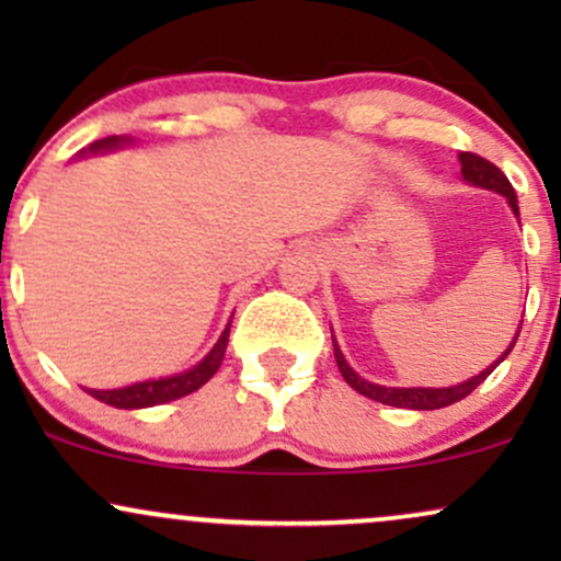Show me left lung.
<instances>
[{
	"label": "left lung",
	"mask_w": 561,
	"mask_h": 561,
	"mask_svg": "<svg viewBox=\"0 0 561 561\" xmlns=\"http://www.w3.org/2000/svg\"><path fill=\"white\" fill-rule=\"evenodd\" d=\"M459 163H461V176H465V182L474 184V186H482V190H491V192H499V195H504L508 199V205H512L514 216H519L514 186L508 184V179L504 176V171H501L499 165H493L491 160L474 156V152H461ZM519 330H523V324H519ZM517 337H519V332L514 334L512 345L506 347L504 356L495 358V362L488 366L485 371H480L478 377L467 379V382L454 385V388H385V385L366 382L364 377H358L356 371H353L351 366H347L343 351H340V345L334 343V337H332V347H334V362H337L340 375H343L345 382L351 385V388L356 390V392H362V396L371 398V401H377V403L396 405V409L433 411V409H443V405H450V403L461 401V398H467L469 392L478 388L480 382H485V377L491 375L495 366L504 362L508 353H512V347H514V343H517Z\"/></svg>",
	"instance_id": "obj_1"
}]
</instances>
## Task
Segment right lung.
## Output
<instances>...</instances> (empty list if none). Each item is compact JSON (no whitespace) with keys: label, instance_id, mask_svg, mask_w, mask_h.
Returning <instances> with one entry per match:
<instances>
[{"label":"right lung","instance_id":"obj_1","mask_svg":"<svg viewBox=\"0 0 561 561\" xmlns=\"http://www.w3.org/2000/svg\"><path fill=\"white\" fill-rule=\"evenodd\" d=\"M121 137H107L89 145V152H100V150H113V147L121 145ZM229 327L224 330L218 343L214 345V351L203 358L197 366L182 371V375L173 377H160V379H147V382H137L128 385V388H118V390H87L89 396L96 398V401L115 405V409H147V405H160L176 401V398L190 396L197 388H203L210 377L216 375L218 366L224 362V353H227V343H229Z\"/></svg>","mask_w":561,"mask_h":561}]
</instances>
